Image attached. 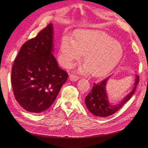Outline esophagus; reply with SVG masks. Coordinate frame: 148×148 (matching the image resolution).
<instances>
[{"mask_svg": "<svg viewBox=\"0 0 148 148\" xmlns=\"http://www.w3.org/2000/svg\"><path fill=\"white\" fill-rule=\"evenodd\" d=\"M69 79L71 82H76L79 79V78L77 77V76H76L75 75L71 74L69 76Z\"/></svg>", "mask_w": 148, "mask_h": 148, "instance_id": "34e87169", "label": "esophagus"}]
</instances>
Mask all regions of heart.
<instances>
[{
    "instance_id": "1",
    "label": "heart",
    "mask_w": 148,
    "mask_h": 148,
    "mask_svg": "<svg viewBox=\"0 0 148 148\" xmlns=\"http://www.w3.org/2000/svg\"><path fill=\"white\" fill-rule=\"evenodd\" d=\"M84 53L85 63L78 71L85 74L91 71L94 76H102L117 64L123 56L121 44L107 33L97 30H83L76 33L74 39L63 38L59 60L65 66H72Z\"/></svg>"
}]
</instances>
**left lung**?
Masks as SVG:
<instances>
[{
  "label": "left lung",
  "instance_id": "left-lung-1",
  "mask_svg": "<svg viewBox=\"0 0 148 148\" xmlns=\"http://www.w3.org/2000/svg\"><path fill=\"white\" fill-rule=\"evenodd\" d=\"M112 76V75H111ZM111 76L103 79L99 83H94L92 90L85 97V104L91 113L97 117H106L115 114L126 103L135 92L139 82V77L136 75L135 83L132 91L125 96L117 104L109 101L106 91V84Z\"/></svg>",
  "mask_w": 148,
  "mask_h": 148
}]
</instances>
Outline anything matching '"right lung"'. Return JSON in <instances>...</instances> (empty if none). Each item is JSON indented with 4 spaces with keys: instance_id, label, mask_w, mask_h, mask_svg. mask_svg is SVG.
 Listing matches in <instances>:
<instances>
[{
    "instance_id": "add662e5",
    "label": "right lung",
    "mask_w": 148,
    "mask_h": 148,
    "mask_svg": "<svg viewBox=\"0 0 148 148\" xmlns=\"http://www.w3.org/2000/svg\"><path fill=\"white\" fill-rule=\"evenodd\" d=\"M52 23L22 46L12 69L15 99L26 111L39 113L55 101L68 74L61 70L53 53Z\"/></svg>"
}]
</instances>
